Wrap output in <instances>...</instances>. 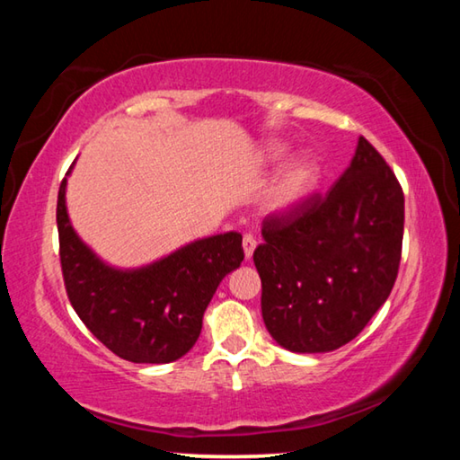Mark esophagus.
I'll use <instances>...</instances> for the list:
<instances>
[{
	"instance_id": "1",
	"label": "esophagus",
	"mask_w": 460,
	"mask_h": 460,
	"mask_svg": "<svg viewBox=\"0 0 460 460\" xmlns=\"http://www.w3.org/2000/svg\"><path fill=\"white\" fill-rule=\"evenodd\" d=\"M255 245H258V241L253 239V235H243V253H245V260H252V255L255 252Z\"/></svg>"
}]
</instances>
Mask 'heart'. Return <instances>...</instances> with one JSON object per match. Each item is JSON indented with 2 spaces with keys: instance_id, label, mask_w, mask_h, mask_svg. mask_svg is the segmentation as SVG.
I'll list each match as a JSON object with an SVG mask.
<instances>
[{
  "instance_id": "heart-1",
  "label": "heart",
  "mask_w": 460,
  "mask_h": 460,
  "mask_svg": "<svg viewBox=\"0 0 460 460\" xmlns=\"http://www.w3.org/2000/svg\"><path fill=\"white\" fill-rule=\"evenodd\" d=\"M290 147L282 142H268L260 147L258 164L276 166L282 162ZM318 181H321V164L313 154L296 155L276 174L274 181L263 194L261 207L268 215L284 217L294 213L310 199Z\"/></svg>"
}]
</instances>
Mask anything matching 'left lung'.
Masks as SVG:
<instances>
[{"label":"left lung","mask_w":460,"mask_h":460,"mask_svg":"<svg viewBox=\"0 0 460 460\" xmlns=\"http://www.w3.org/2000/svg\"><path fill=\"white\" fill-rule=\"evenodd\" d=\"M253 252L261 316L279 347L329 353L359 334L392 292L402 258L403 192L359 137L351 164L323 199L263 221Z\"/></svg>","instance_id":"8db88e82"}]
</instances>
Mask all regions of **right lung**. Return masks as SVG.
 <instances>
[{"mask_svg": "<svg viewBox=\"0 0 460 460\" xmlns=\"http://www.w3.org/2000/svg\"><path fill=\"white\" fill-rule=\"evenodd\" d=\"M75 168H68L66 178ZM60 184L57 225L68 300L84 326L131 363H170L197 342L202 314L229 271L243 261L241 233L202 237L146 266L118 268L101 260L75 231Z\"/></svg>", "mask_w": 460, "mask_h": 460, "instance_id": "1", "label": "right lung"}]
</instances>
